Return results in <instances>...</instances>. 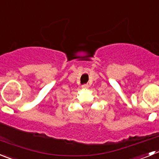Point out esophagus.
<instances>
[{
	"label": "esophagus",
	"mask_w": 159,
	"mask_h": 159,
	"mask_svg": "<svg viewBox=\"0 0 159 159\" xmlns=\"http://www.w3.org/2000/svg\"><path fill=\"white\" fill-rule=\"evenodd\" d=\"M88 88H89L88 84H84V85H82V88H84V89H87Z\"/></svg>",
	"instance_id": "esophagus-1"
}]
</instances>
